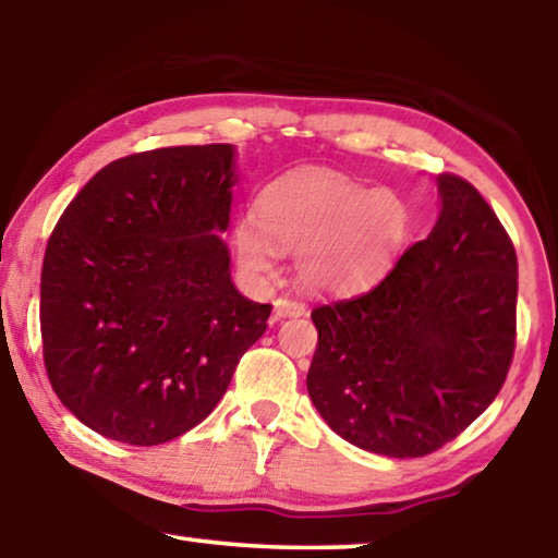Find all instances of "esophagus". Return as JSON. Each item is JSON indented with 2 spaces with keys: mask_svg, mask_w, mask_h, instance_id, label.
<instances>
[{
  "mask_svg": "<svg viewBox=\"0 0 558 558\" xmlns=\"http://www.w3.org/2000/svg\"><path fill=\"white\" fill-rule=\"evenodd\" d=\"M305 313H307L305 302L298 298H278L276 300V317H300Z\"/></svg>",
  "mask_w": 558,
  "mask_h": 558,
  "instance_id": "1",
  "label": "esophagus"
}]
</instances>
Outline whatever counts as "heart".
Segmentation results:
<instances>
[{
	"label": "heart",
	"instance_id": "heart-1",
	"mask_svg": "<svg viewBox=\"0 0 558 558\" xmlns=\"http://www.w3.org/2000/svg\"><path fill=\"white\" fill-rule=\"evenodd\" d=\"M409 235V209L389 189L332 174H295L270 184L258 199V221L235 226V251L253 270H268L276 243L295 251L305 286L354 292L391 270Z\"/></svg>",
	"mask_w": 558,
	"mask_h": 558
}]
</instances>
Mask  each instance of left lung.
Masks as SVG:
<instances>
[{
    "label": "left lung",
    "mask_w": 558,
    "mask_h": 558,
    "mask_svg": "<svg viewBox=\"0 0 558 558\" xmlns=\"http://www.w3.org/2000/svg\"><path fill=\"white\" fill-rule=\"evenodd\" d=\"M426 241L362 295L313 310L307 372L337 436L389 458H423L458 438L502 389L517 344V253L483 194L440 174Z\"/></svg>",
    "instance_id": "1"
}]
</instances>
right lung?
<instances>
[{"label":"right lung","instance_id":"right-lung-1","mask_svg":"<svg viewBox=\"0 0 558 558\" xmlns=\"http://www.w3.org/2000/svg\"><path fill=\"white\" fill-rule=\"evenodd\" d=\"M231 145L120 157L65 206L41 268L44 366L100 436L159 446L214 411L270 305L231 282Z\"/></svg>","mask_w":558,"mask_h":558}]
</instances>
